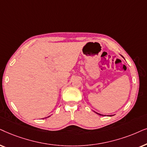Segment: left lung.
<instances>
[{
  "label": "left lung",
  "instance_id": "obj_1",
  "mask_svg": "<svg viewBox=\"0 0 147 147\" xmlns=\"http://www.w3.org/2000/svg\"><path fill=\"white\" fill-rule=\"evenodd\" d=\"M97 113V114H99V115H101V114H99V113Z\"/></svg>",
  "mask_w": 147,
  "mask_h": 147
}]
</instances>
